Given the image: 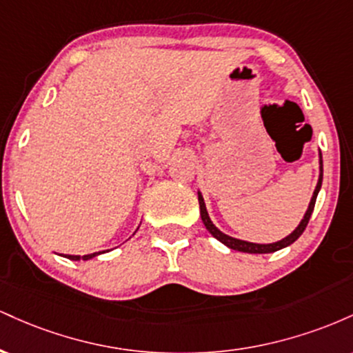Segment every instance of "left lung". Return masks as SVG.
<instances>
[{"mask_svg": "<svg viewBox=\"0 0 353 353\" xmlns=\"http://www.w3.org/2000/svg\"><path fill=\"white\" fill-rule=\"evenodd\" d=\"M322 177H323V164H322V154H320V176H319V182H317V188H315V190H314V196H312L309 209H307L305 216H303V219L301 221V224H299V228L295 229L294 232L290 234V236H287L285 239H282V241H279V242H274V244H254V242H245V241H241V239H234V237L225 236L224 232H221V230H219L216 225L212 224V221H210V219H209L208 210H205L204 199H202L201 192H197V196H199V208H201L202 222H204L205 229H208L209 232L212 234V236L216 237L219 242H222V244H224V245L230 247V249L239 250V252H247V254H270V252H275V250H281V249H283V247L294 244V242L302 236L303 230H305L307 224H309V219L312 216V212H314L315 201H317V194H319L320 188H322Z\"/></svg>", "mask_w": 353, "mask_h": 353, "instance_id": "obj_1", "label": "left lung"}]
</instances>
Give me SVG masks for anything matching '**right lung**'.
<instances>
[{
	"label": "right lung",
	"mask_w": 353,
	"mask_h": 353,
	"mask_svg": "<svg viewBox=\"0 0 353 353\" xmlns=\"http://www.w3.org/2000/svg\"><path fill=\"white\" fill-rule=\"evenodd\" d=\"M101 254V252H96V254H88V255H83V257H79V255H68V259H71V261H79V259H83V261H88V259H92L96 257V255Z\"/></svg>",
	"instance_id": "1"
}]
</instances>
